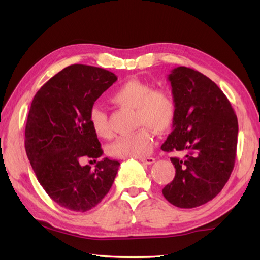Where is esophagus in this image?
Listing matches in <instances>:
<instances>
[{
    "label": "esophagus",
    "instance_id": "1",
    "mask_svg": "<svg viewBox=\"0 0 260 260\" xmlns=\"http://www.w3.org/2000/svg\"><path fill=\"white\" fill-rule=\"evenodd\" d=\"M140 161H142V162H144V164H148V165H150V164H153V162L156 161V159L153 157H147V158H140L139 159Z\"/></svg>",
    "mask_w": 260,
    "mask_h": 260
}]
</instances>
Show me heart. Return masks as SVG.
Instances as JSON below:
<instances>
[{
  "label": "heart",
  "instance_id": "heart-1",
  "mask_svg": "<svg viewBox=\"0 0 260 260\" xmlns=\"http://www.w3.org/2000/svg\"><path fill=\"white\" fill-rule=\"evenodd\" d=\"M114 103L135 109L136 132L118 138L111 146L113 156L119 158H142L152 150L153 135L150 129L162 134L172 128L177 117V104L172 94L164 89H155L150 83L131 79L122 83L112 94ZM88 120L91 129L100 138L110 135L108 117L102 109H90ZM150 126V129L148 127Z\"/></svg>",
  "mask_w": 260,
  "mask_h": 260
}]
</instances>
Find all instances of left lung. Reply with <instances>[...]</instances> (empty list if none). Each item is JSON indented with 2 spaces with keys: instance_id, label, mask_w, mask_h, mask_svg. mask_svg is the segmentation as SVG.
Instances as JSON below:
<instances>
[{
  "instance_id": "obj_1",
  "label": "left lung",
  "mask_w": 260,
  "mask_h": 260,
  "mask_svg": "<svg viewBox=\"0 0 260 260\" xmlns=\"http://www.w3.org/2000/svg\"><path fill=\"white\" fill-rule=\"evenodd\" d=\"M167 80L177 104V117L161 150L186 155L171 158L175 177L162 189V195L178 208L191 209L214 199L230 179L239 124L225 94L204 74L179 67Z\"/></svg>"
}]
</instances>
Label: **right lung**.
I'll list each match as a JSON object with an SVG mask.
<instances>
[{
	"label": "right lung",
	"instance_id": "1",
	"mask_svg": "<svg viewBox=\"0 0 260 260\" xmlns=\"http://www.w3.org/2000/svg\"><path fill=\"white\" fill-rule=\"evenodd\" d=\"M107 70L74 64L43 85L30 104L25 149L38 181L63 208L86 212L109 192L120 162L103 158L91 171L83 158L103 150L88 116L95 101L117 81Z\"/></svg>",
	"mask_w": 260,
	"mask_h": 260
}]
</instances>
